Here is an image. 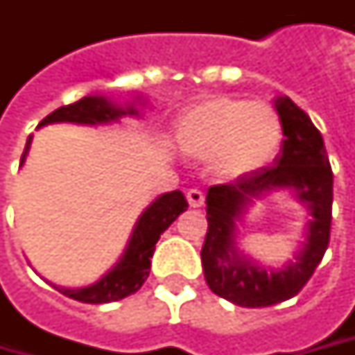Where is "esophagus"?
Returning <instances> with one entry per match:
<instances>
[{"instance_id":"34e87169","label":"esophagus","mask_w":355,"mask_h":355,"mask_svg":"<svg viewBox=\"0 0 355 355\" xmlns=\"http://www.w3.org/2000/svg\"><path fill=\"white\" fill-rule=\"evenodd\" d=\"M185 198H187V203H189L191 207H201V205L205 203V196H203V191H199V189H189V191L185 193Z\"/></svg>"}]
</instances>
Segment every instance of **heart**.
<instances>
[{
  "instance_id": "1",
  "label": "heart",
  "mask_w": 355,
  "mask_h": 355,
  "mask_svg": "<svg viewBox=\"0 0 355 355\" xmlns=\"http://www.w3.org/2000/svg\"><path fill=\"white\" fill-rule=\"evenodd\" d=\"M178 140L187 156L213 159L219 175L241 178L265 168L277 156L282 124L266 104L213 96L185 112Z\"/></svg>"
}]
</instances>
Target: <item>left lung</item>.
<instances>
[{
    "label": "left lung",
    "mask_w": 355,
    "mask_h": 355,
    "mask_svg": "<svg viewBox=\"0 0 355 355\" xmlns=\"http://www.w3.org/2000/svg\"><path fill=\"white\" fill-rule=\"evenodd\" d=\"M282 148L272 166L207 189V235L201 265L213 293L245 308L272 306L302 291L330 243L334 175L318 128L288 96L275 101ZM288 189L311 213L307 241L280 269H265L236 247V223L246 207L270 191Z\"/></svg>",
    "instance_id": "obj_1"
}]
</instances>
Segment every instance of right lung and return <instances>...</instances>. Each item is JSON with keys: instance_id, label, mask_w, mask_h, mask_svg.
Returning a JSON list of instances; mask_svg holds the SVG:
<instances>
[{"instance_id": "obj_1", "label": "right lung", "mask_w": 355, "mask_h": 355, "mask_svg": "<svg viewBox=\"0 0 355 355\" xmlns=\"http://www.w3.org/2000/svg\"><path fill=\"white\" fill-rule=\"evenodd\" d=\"M122 116H138V108L134 104L118 106L103 94H94V96H85L69 106L57 108L55 112H51L47 118L41 120L39 128L47 124H57V122L98 126V124L118 122ZM29 148H31V136L27 138L19 166H23L25 157L29 154ZM185 209H187V201L180 189L159 196L138 217L122 257L106 275H103V279L83 288H64V286H55V284L53 286L64 296L75 298L78 302H87V304L114 302V300H122L130 294L138 293L150 275V265H152L150 259L156 251L157 239Z\"/></svg>"}]
</instances>
